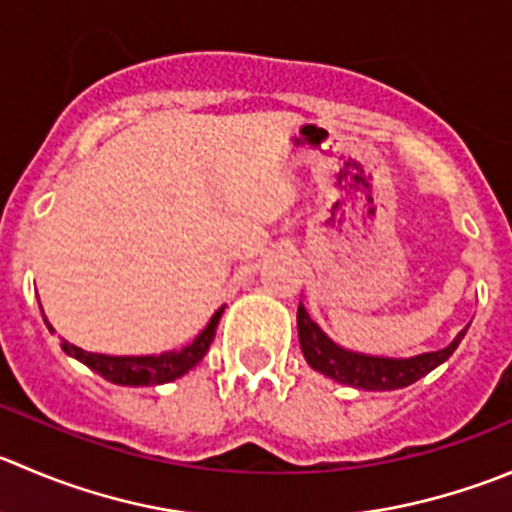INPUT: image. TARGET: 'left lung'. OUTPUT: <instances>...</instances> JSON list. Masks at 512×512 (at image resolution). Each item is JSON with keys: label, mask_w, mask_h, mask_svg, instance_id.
I'll return each mask as SVG.
<instances>
[{"label": "left lung", "mask_w": 512, "mask_h": 512, "mask_svg": "<svg viewBox=\"0 0 512 512\" xmlns=\"http://www.w3.org/2000/svg\"><path fill=\"white\" fill-rule=\"evenodd\" d=\"M297 332H300V347L310 367H315L322 375L352 385L362 390H395L408 388L415 380L428 375L430 370L448 360L455 347L463 340L465 330L450 342L445 350L425 352V355L408 357V360H393V357H372L360 352L342 350L340 345L330 340L315 322L310 320L305 307H297Z\"/></svg>", "instance_id": "1"}]
</instances>
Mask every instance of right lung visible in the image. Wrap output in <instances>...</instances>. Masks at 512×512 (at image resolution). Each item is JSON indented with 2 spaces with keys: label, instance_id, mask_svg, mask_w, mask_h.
Returning <instances> with one entry per match:
<instances>
[{
  "label": "right lung",
  "instance_id": "obj_1",
  "mask_svg": "<svg viewBox=\"0 0 512 512\" xmlns=\"http://www.w3.org/2000/svg\"><path fill=\"white\" fill-rule=\"evenodd\" d=\"M222 310H225V307H220V310L212 315V320L207 322L205 330H202L190 345L182 347V350L177 352H162V355L147 357H112L87 352L77 345H69L67 340H62V350L67 352V355L77 357V360L84 362L87 367H92L97 375L114 382V385H135V388L137 385H162V382L182 377L187 370H192V367L205 357L212 340H215V330L217 322H220L222 317ZM49 330H52V327H49Z\"/></svg>",
  "mask_w": 512,
  "mask_h": 512
}]
</instances>
